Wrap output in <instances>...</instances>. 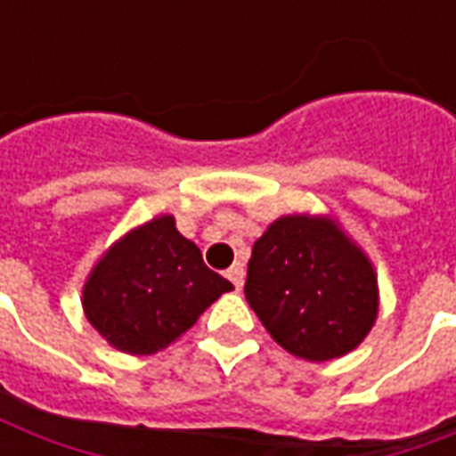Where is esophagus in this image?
I'll return each mask as SVG.
<instances>
[{
  "label": "esophagus",
  "instance_id": "34e87169",
  "mask_svg": "<svg viewBox=\"0 0 456 456\" xmlns=\"http://www.w3.org/2000/svg\"><path fill=\"white\" fill-rule=\"evenodd\" d=\"M227 278L234 283L237 290H241V286H244V266H241V264H232V266L227 268Z\"/></svg>",
  "mask_w": 456,
  "mask_h": 456
}]
</instances>
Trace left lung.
Returning <instances> with one entry per match:
<instances>
[{"mask_svg":"<svg viewBox=\"0 0 456 456\" xmlns=\"http://www.w3.org/2000/svg\"><path fill=\"white\" fill-rule=\"evenodd\" d=\"M244 296L286 352L330 362L354 352L379 317V276L332 215H283L254 241Z\"/></svg>","mask_w":456,"mask_h":456,"instance_id":"8db88e82","label":"left lung"}]
</instances>
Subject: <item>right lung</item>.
<instances>
[{"label":"right lung","instance_id":"obj_1","mask_svg":"<svg viewBox=\"0 0 456 456\" xmlns=\"http://www.w3.org/2000/svg\"><path fill=\"white\" fill-rule=\"evenodd\" d=\"M234 290L209 271L173 215L143 222L104 248L83 286V313L117 352H163L195 325L222 293Z\"/></svg>","mask_w":456,"mask_h":456}]
</instances>
